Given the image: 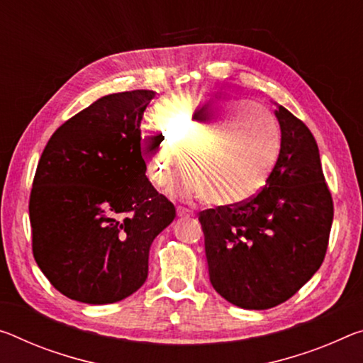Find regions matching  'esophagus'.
Wrapping results in <instances>:
<instances>
[{
	"instance_id": "34e87169",
	"label": "esophagus",
	"mask_w": 363,
	"mask_h": 363,
	"mask_svg": "<svg viewBox=\"0 0 363 363\" xmlns=\"http://www.w3.org/2000/svg\"><path fill=\"white\" fill-rule=\"evenodd\" d=\"M194 211L186 208V206H177V216L179 218H186V216H192Z\"/></svg>"
}]
</instances>
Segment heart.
<instances>
[{
	"instance_id": "b5f03b06",
	"label": "heart",
	"mask_w": 363,
	"mask_h": 363,
	"mask_svg": "<svg viewBox=\"0 0 363 363\" xmlns=\"http://www.w3.org/2000/svg\"><path fill=\"white\" fill-rule=\"evenodd\" d=\"M160 119L163 125L148 121L140 129L147 172L155 184L166 186L184 152L189 168L171 189L179 197L240 205L260 191L278 158V124L263 106L189 95L161 106Z\"/></svg>"
}]
</instances>
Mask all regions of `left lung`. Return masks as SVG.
<instances>
[{
	"mask_svg": "<svg viewBox=\"0 0 363 363\" xmlns=\"http://www.w3.org/2000/svg\"><path fill=\"white\" fill-rule=\"evenodd\" d=\"M274 114L281 148L264 187L199 215L211 286L247 310L279 306L318 272L335 213L312 132L284 106Z\"/></svg>",
	"mask_w": 363,
	"mask_h": 363,
	"instance_id": "1",
	"label": "left lung"
}]
</instances>
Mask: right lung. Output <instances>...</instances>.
Segmentation results:
<instances>
[{
	"label": "right lung",
	"mask_w": 363,
	"mask_h": 363,
	"mask_svg": "<svg viewBox=\"0 0 363 363\" xmlns=\"http://www.w3.org/2000/svg\"><path fill=\"white\" fill-rule=\"evenodd\" d=\"M153 90L101 96L57 128L40 157L28 215L35 262L72 301L119 302L148 276L176 208L147 179L140 123Z\"/></svg>",
	"instance_id": "1"
}]
</instances>
